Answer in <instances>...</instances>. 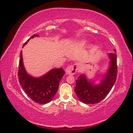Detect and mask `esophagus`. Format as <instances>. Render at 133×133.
<instances>
[{
  "label": "esophagus",
  "instance_id": "esophagus-1",
  "mask_svg": "<svg viewBox=\"0 0 133 133\" xmlns=\"http://www.w3.org/2000/svg\"><path fill=\"white\" fill-rule=\"evenodd\" d=\"M77 67L75 65H70L66 69V72L68 75H74L77 72Z\"/></svg>",
  "mask_w": 133,
  "mask_h": 133
}]
</instances>
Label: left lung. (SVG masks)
<instances>
[{"mask_svg":"<svg viewBox=\"0 0 133 133\" xmlns=\"http://www.w3.org/2000/svg\"><path fill=\"white\" fill-rule=\"evenodd\" d=\"M114 50L116 51V50ZM109 56L111 59L110 69L99 85L93 86L83 75H81L76 81L75 92L83 103L94 104L100 102L113 87L117 77V58L115 53H110Z\"/></svg>","mask_w":133,"mask_h":133,"instance_id":"left-lung-1","label":"left lung"}]
</instances>
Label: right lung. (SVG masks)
I'll list each match as a JSON object with an SVG mask.
<instances>
[{"mask_svg": "<svg viewBox=\"0 0 133 133\" xmlns=\"http://www.w3.org/2000/svg\"><path fill=\"white\" fill-rule=\"evenodd\" d=\"M38 36L34 34L31 36L24 43L23 46L31 38ZM18 67L19 82L23 91L32 101L40 104H46L52 99L58 90L60 81L65 74L62 68L55 69L41 78H33L27 74L24 69L22 51Z\"/></svg>", "mask_w": 133, "mask_h": 133, "instance_id": "obj_1", "label": "right lung"}]
</instances>
